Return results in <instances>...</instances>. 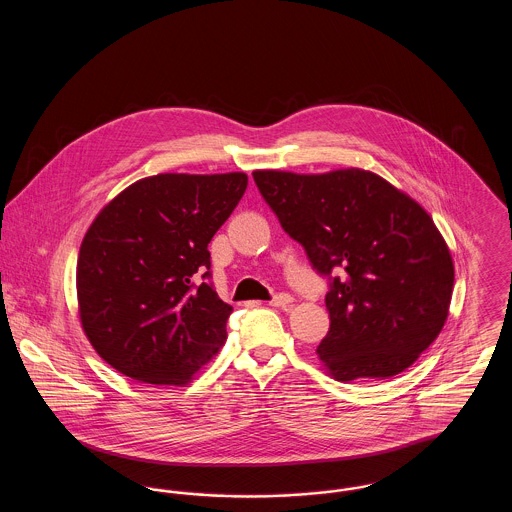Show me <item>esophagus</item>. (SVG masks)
Here are the masks:
<instances>
[{
	"mask_svg": "<svg viewBox=\"0 0 512 512\" xmlns=\"http://www.w3.org/2000/svg\"><path fill=\"white\" fill-rule=\"evenodd\" d=\"M293 297L292 295H288V293H278V295H274L270 301H268V305H272V307H288V305H292Z\"/></svg>",
	"mask_w": 512,
	"mask_h": 512,
	"instance_id": "1",
	"label": "esophagus"
}]
</instances>
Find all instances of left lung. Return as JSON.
<instances>
[{
    "instance_id": "obj_1",
    "label": "left lung",
    "mask_w": 512,
    "mask_h": 512,
    "mask_svg": "<svg viewBox=\"0 0 512 512\" xmlns=\"http://www.w3.org/2000/svg\"><path fill=\"white\" fill-rule=\"evenodd\" d=\"M253 180L286 234L330 280V330L317 347L328 374L386 380L413 365L438 338L455 282L432 217L363 169L255 171Z\"/></svg>"
}]
</instances>
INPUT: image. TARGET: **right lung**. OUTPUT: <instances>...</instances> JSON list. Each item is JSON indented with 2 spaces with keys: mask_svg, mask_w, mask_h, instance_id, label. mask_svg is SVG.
<instances>
[{
  "mask_svg": "<svg viewBox=\"0 0 512 512\" xmlns=\"http://www.w3.org/2000/svg\"><path fill=\"white\" fill-rule=\"evenodd\" d=\"M245 188L244 172H167L101 209L80 245L76 293L105 363L144 384L182 386L219 353L232 307L207 282V245Z\"/></svg>",
  "mask_w": 512,
  "mask_h": 512,
  "instance_id": "obj_1",
  "label": "right lung"
}]
</instances>
